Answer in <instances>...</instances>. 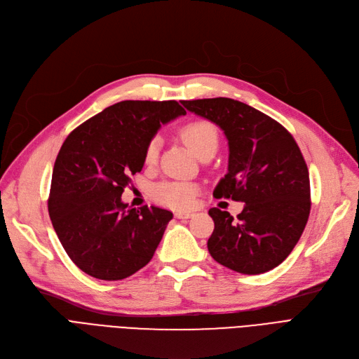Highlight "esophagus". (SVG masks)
<instances>
[{"label": "esophagus", "instance_id": "34e87169", "mask_svg": "<svg viewBox=\"0 0 359 359\" xmlns=\"http://www.w3.org/2000/svg\"><path fill=\"white\" fill-rule=\"evenodd\" d=\"M194 214L192 212H176L175 217L176 218H182V220H184V218H191Z\"/></svg>", "mask_w": 359, "mask_h": 359}]
</instances>
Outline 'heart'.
Here are the masks:
<instances>
[{
	"mask_svg": "<svg viewBox=\"0 0 359 359\" xmlns=\"http://www.w3.org/2000/svg\"><path fill=\"white\" fill-rule=\"evenodd\" d=\"M179 135L182 141L199 158L202 154L217 149L218 133L211 123L205 120H192L180 128ZM161 141L158 136L151 137L144 149V163L154 165L158 160ZM198 194V186L188 180H164L152 188V198L158 204L175 208L186 210L192 207L195 196Z\"/></svg>",
	"mask_w": 359,
	"mask_h": 359,
	"instance_id": "obj_1",
	"label": "heart"
}]
</instances>
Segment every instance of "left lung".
Wrapping results in <instances>:
<instances>
[{
    "instance_id": "1",
    "label": "left lung",
    "mask_w": 359,
    "mask_h": 359,
    "mask_svg": "<svg viewBox=\"0 0 359 359\" xmlns=\"http://www.w3.org/2000/svg\"><path fill=\"white\" fill-rule=\"evenodd\" d=\"M186 110L220 128L229 141L227 175L215 198L245 202L233 218L211 208V257L242 274L282 264L298 243L311 210L309 173L293 136L271 117L231 98L182 101Z\"/></svg>"
}]
</instances>
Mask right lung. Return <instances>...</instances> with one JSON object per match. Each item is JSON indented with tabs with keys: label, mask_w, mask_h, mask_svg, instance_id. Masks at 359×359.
<instances>
[{
	"label": "right lung",
	"mask_w": 359,
	"mask_h": 359,
	"mask_svg": "<svg viewBox=\"0 0 359 359\" xmlns=\"http://www.w3.org/2000/svg\"><path fill=\"white\" fill-rule=\"evenodd\" d=\"M186 111L177 101H121L77 126L57 155L48 212L70 259L100 280L145 267L173 214L128 207L121 194L144 167L147 142Z\"/></svg>",
	"instance_id": "right-lung-1"
}]
</instances>
